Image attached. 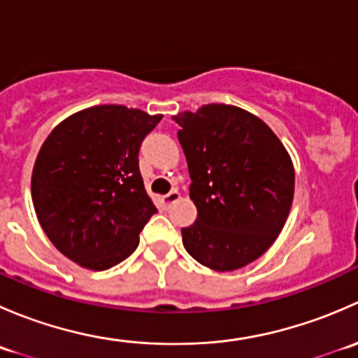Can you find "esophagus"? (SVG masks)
<instances>
[{
	"label": "esophagus",
	"instance_id": "esophagus-1",
	"mask_svg": "<svg viewBox=\"0 0 358 358\" xmlns=\"http://www.w3.org/2000/svg\"><path fill=\"white\" fill-rule=\"evenodd\" d=\"M178 199H180V192H178V190H171V192L166 194V196L162 197V204L171 206V204H175V202L178 201Z\"/></svg>",
	"mask_w": 358,
	"mask_h": 358
}]
</instances>
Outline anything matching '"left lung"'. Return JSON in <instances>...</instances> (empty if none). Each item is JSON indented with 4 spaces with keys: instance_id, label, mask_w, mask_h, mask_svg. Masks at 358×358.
I'll use <instances>...</instances> for the list:
<instances>
[{
    "instance_id": "1",
    "label": "left lung",
    "mask_w": 358,
    "mask_h": 358,
    "mask_svg": "<svg viewBox=\"0 0 358 358\" xmlns=\"http://www.w3.org/2000/svg\"><path fill=\"white\" fill-rule=\"evenodd\" d=\"M190 173L197 218L182 229L187 252L216 272L263 255L286 223L294 196L292 161L251 112L225 103L173 115Z\"/></svg>"
}]
</instances>
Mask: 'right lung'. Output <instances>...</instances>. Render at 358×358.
Returning <instances> with one entry per match:
<instances>
[{
    "label": "right lung",
    "instance_id": "right-lung-1",
    "mask_svg": "<svg viewBox=\"0 0 358 358\" xmlns=\"http://www.w3.org/2000/svg\"><path fill=\"white\" fill-rule=\"evenodd\" d=\"M162 115L95 106L64 119L36 157L31 192L53 246L90 270L128 258L157 213L138 168L143 138Z\"/></svg>",
    "mask_w": 358,
    "mask_h": 358
}]
</instances>
